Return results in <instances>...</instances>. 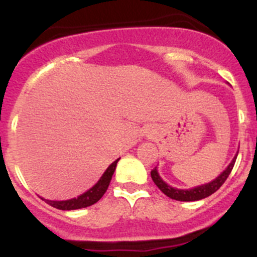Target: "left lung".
<instances>
[{"label":"left lung","mask_w":257,"mask_h":257,"mask_svg":"<svg viewBox=\"0 0 257 257\" xmlns=\"http://www.w3.org/2000/svg\"><path fill=\"white\" fill-rule=\"evenodd\" d=\"M237 154L233 158V160L231 161V164L227 167V169L224 170L218 178H216L213 182L207 183V184L204 185H199V187H195L193 188V189H177V188L170 187V185H168L167 183L164 182V180L159 177L156 168H154V169L151 170V178H153L156 187H158L164 194L168 195L169 198H172V199L180 200V202H194V200L203 199V198L209 197V195L213 194L214 192H217V190L222 187V184L226 182L229 173H231L232 169H233V165L234 163H236V159H237Z\"/></svg>","instance_id":"1"}]
</instances>
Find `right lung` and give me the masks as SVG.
Returning a JSON list of instances; mask_svg holds the SVG:
<instances>
[{
    "label": "right lung",
    "instance_id": "obj_1",
    "mask_svg": "<svg viewBox=\"0 0 257 257\" xmlns=\"http://www.w3.org/2000/svg\"><path fill=\"white\" fill-rule=\"evenodd\" d=\"M117 161H118V159H117L116 161H113V163L107 168L104 174L102 175L101 179L98 180V183H97L96 185H93L89 190L83 193V194L79 195V197L73 198V199H69V200H48V199H44V200H45L48 204H50L51 207H54V208L62 209V211H72V209L85 208V207H89L92 206V204L97 203V202L103 197L106 190L108 189V185L109 183H111L112 175H113L114 169H116Z\"/></svg>",
    "mask_w": 257,
    "mask_h": 257
}]
</instances>
